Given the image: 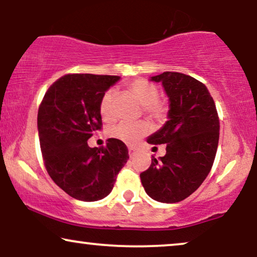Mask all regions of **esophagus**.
I'll list each match as a JSON object with an SVG mask.
<instances>
[{"instance_id":"obj_1","label":"esophagus","mask_w":257,"mask_h":257,"mask_svg":"<svg viewBox=\"0 0 257 257\" xmlns=\"http://www.w3.org/2000/svg\"><path fill=\"white\" fill-rule=\"evenodd\" d=\"M135 152H136V149H135V147L130 146V147H128V156H130V157H132L133 154H135Z\"/></svg>"}]
</instances>
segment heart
Returning a JSON list of instances; mask_svg holds the SVG:
<instances>
[{"label":"heart","instance_id":"obj_1","mask_svg":"<svg viewBox=\"0 0 257 257\" xmlns=\"http://www.w3.org/2000/svg\"><path fill=\"white\" fill-rule=\"evenodd\" d=\"M128 89L135 94L140 103L144 105V111L151 119L161 121L166 118V105L158 100L159 90L152 83L145 79H136L128 84ZM114 97V90L110 89L103 94L99 103V111L104 119H111L112 101ZM149 132V125L145 121H119L108 130L111 138L118 139L125 144H135Z\"/></svg>","mask_w":257,"mask_h":257}]
</instances>
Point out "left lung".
<instances>
[{
	"label": "left lung",
	"instance_id": "left-lung-1",
	"mask_svg": "<svg viewBox=\"0 0 257 257\" xmlns=\"http://www.w3.org/2000/svg\"><path fill=\"white\" fill-rule=\"evenodd\" d=\"M161 83L168 97V120L147 138L152 145L166 144V154L152 156L140 174L147 195L164 203L188 198L210 172L219 144L220 121L205 84L180 72L151 77Z\"/></svg>",
	"mask_w": 257,
	"mask_h": 257
}]
</instances>
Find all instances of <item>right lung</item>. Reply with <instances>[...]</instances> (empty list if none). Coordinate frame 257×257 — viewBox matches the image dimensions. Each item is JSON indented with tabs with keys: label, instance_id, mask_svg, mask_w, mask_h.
I'll return each instance as SVG.
<instances>
[{
	"label": "right lung",
	"instance_id": "add662e5",
	"mask_svg": "<svg viewBox=\"0 0 257 257\" xmlns=\"http://www.w3.org/2000/svg\"><path fill=\"white\" fill-rule=\"evenodd\" d=\"M120 77L91 73L65 75L49 87L38 108L42 156L49 175L66 194L80 201H98L110 194L128 159L120 140L105 147L87 140L101 127L99 103Z\"/></svg>",
	"mask_w": 257,
	"mask_h": 257
}]
</instances>
